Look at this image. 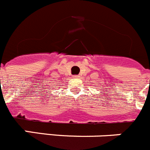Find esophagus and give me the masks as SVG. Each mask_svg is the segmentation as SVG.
<instances>
[{"label": "esophagus", "mask_w": 150, "mask_h": 150, "mask_svg": "<svg viewBox=\"0 0 150 150\" xmlns=\"http://www.w3.org/2000/svg\"><path fill=\"white\" fill-rule=\"evenodd\" d=\"M73 78H79V75H73Z\"/></svg>", "instance_id": "1"}]
</instances>
